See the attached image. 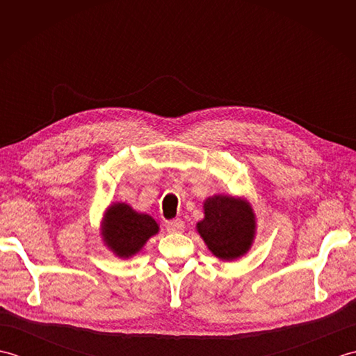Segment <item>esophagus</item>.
<instances>
[{
  "mask_svg": "<svg viewBox=\"0 0 356 356\" xmlns=\"http://www.w3.org/2000/svg\"><path fill=\"white\" fill-rule=\"evenodd\" d=\"M185 229V223L182 218H174L166 223V231L168 232H182Z\"/></svg>",
  "mask_w": 356,
  "mask_h": 356,
  "instance_id": "obj_1",
  "label": "esophagus"
}]
</instances>
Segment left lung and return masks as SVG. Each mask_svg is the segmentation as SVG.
I'll return each mask as SVG.
<instances>
[{
	"label": "left lung",
	"instance_id": "obj_1",
	"mask_svg": "<svg viewBox=\"0 0 356 356\" xmlns=\"http://www.w3.org/2000/svg\"><path fill=\"white\" fill-rule=\"evenodd\" d=\"M205 218L197 223L200 237L220 260L232 261L245 255L255 237V214L243 199L213 195L203 203Z\"/></svg>",
	"mask_w": 356,
	"mask_h": 356
}]
</instances>
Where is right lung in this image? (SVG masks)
<instances>
[{"mask_svg":"<svg viewBox=\"0 0 356 356\" xmlns=\"http://www.w3.org/2000/svg\"><path fill=\"white\" fill-rule=\"evenodd\" d=\"M159 225L148 214L134 211L127 203H113L102 218V240L120 259L138 254Z\"/></svg>","mask_w":356,"mask_h":356,"instance_id":"1","label":"right lung"}]
</instances>
